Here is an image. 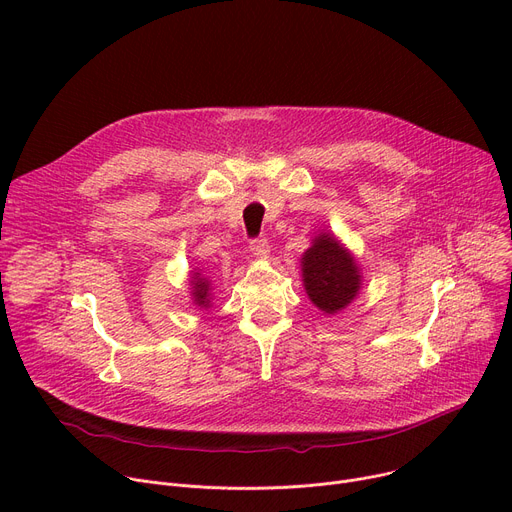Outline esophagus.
I'll return each instance as SVG.
<instances>
[{
  "label": "esophagus",
  "mask_w": 512,
  "mask_h": 512,
  "mask_svg": "<svg viewBox=\"0 0 512 512\" xmlns=\"http://www.w3.org/2000/svg\"><path fill=\"white\" fill-rule=\"evenodd\" d=\"M249 249H251L253 257H257V259H267L269 257V243H267V238H263V236L251 241Z\"/></svg>",
  "instance_id": "obj_1"
}]
</instances>
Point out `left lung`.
I'll return each mask as SVG.
<instances>
[{
    "mask_svg": "<svg viewBox=\"0 0 512 512\" xmlns=\"http://www.w3.org/2000/svg\"><path fill=\"white\" fill-rule=\"evenodd\" d=\"M302 284L319 311L335 315L358 296L360 267L352 253L329 232H319L300 259Z\"/></svg>",
    "mask_w": 512,
    "mask_h": 512,
    "instance_id": "obj_1",
    "label": "left lung"
}]
</instances>
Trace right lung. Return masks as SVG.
Listing matches in <instances>:
<instances>
[{"mask_svg": "<svg viewBox=\"0 0 512 512\" xmlns=\"http://www.w3.org/2000/svg\"><path fill=\"white\" fill-rule=\"evenodd\" d=\"M189 284L193 286V290H191L193 302H195L197 306H203V309H208V306H210V292H212L210 280H208L206 276H203L201 271H193Z\"/></svg>", "mask_w": 512, "mask_h": 512, "instance_id": "1", "label": "right lung"}]
</instances>
